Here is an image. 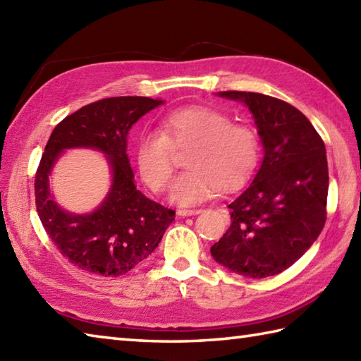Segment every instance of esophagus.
Listing matches in <instances>:
<instances>
[{"mask_svg":"<svg viewBox=\"0 0 361 361\" xmlns=\"http://www.w3.org/2000/svg\"><path fill=\"white\" fill-rule=\"evenodd\" d=\"M178 216H195V214H199L200 213V209H178Z\"/></svg>","mask_w":361,"mask_h":361,"instance_id":"esophagus-1","label":"esophagus"}]
</instances>
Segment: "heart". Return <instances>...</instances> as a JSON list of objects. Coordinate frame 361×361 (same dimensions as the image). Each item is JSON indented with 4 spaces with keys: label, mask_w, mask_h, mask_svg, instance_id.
Listing matches in <instances>:
<instances>
[{
    "label": "heart",
    "mask_w": 361,
    "mask_h": 361,
    "mask_svg": "<svg viewBox=\"0 0 361 361\" xmlns=\"http://www.w3.org/2000/svg\"><path fill=\"white\" fill-rule=\"evenodd\" d=\"M189 169L175 181L172 199L192 207L219 191H233L251 178L260 158L259 135L246 124L232 123L213 107L191 106L167 114L161 133L147 130L139 137L135 162L142 180L154 192L170 186L175 172L173 149L188 148Z\"/></svg>",
    "instance_id": "b5f03b06"
}]
</instances>
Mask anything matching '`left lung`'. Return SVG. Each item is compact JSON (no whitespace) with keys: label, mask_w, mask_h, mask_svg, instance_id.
I'll list each match as a JSON object with an SVG mask.
<instances>
[{"label":"left lung","mask_w":361,"mask_h":361,"mask_svg":"<svg viewBox=\"0 0 361 361\" xmlns=\"http://www.w3.org/2000/svg\"><path fill=\"white\" fill-rule=\"evenodd\" d=\"M249 109L264 147L254 180L228 203L231 227L212 246L213 259L246 278L274 276L317 240L326 219L325 143L311 121L276 97L221 91Z\"/></svg>","instance_id":"obj_1"}]
</instances>
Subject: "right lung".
<instances>
[{"label":"right lung","instance_id":"add662e5","mask_svg":"<svg viewBox=\"0 0 361 361\" xmlns=\"http://www.w3.org/2000/svg\"><path fill=\"white\" fill-rule=\"evenodd\" d=\"M161 104L143 96L96 101L58 123L45 145L35 180L37 214L58 251L80 270L112 278L128 273L158 247L175 219L173 209L135 188L126 153L130 128ZM71 147L106 154L113 175L108 195L91 214L66 212L49 191L51 170Z\"/></svg>","mask_w":361,"mask_h":361}]
</instances>
